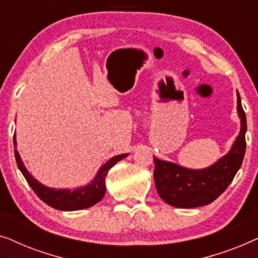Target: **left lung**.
<instances>
[{
  "instance_id": "8db88e82",
  "label": "left lung",
  "mask_w": 258,
  "mask_h": 258,
  "mask_svg": "<svg viewBox=\"0 0 258 258\" xmlns=\"http://www.w3.org/2000/svg\"><path fill=\"white\" fill-rule=\"evenodd\" d=\"M241 132L229 153L202 170H190L154 157V179L161 199L177 208H197L214 202L234 179L245 154L246 117L237 93Z\"/></svg>"
}]
</instances>
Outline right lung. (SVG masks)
<instances>
[{"instance_id": "right-lung-1", "label": "right lung", "mask_w": 258, "mask_h": 258, "mask_svg": "<svg viewBox=\"0 0 258 258\" xmlns=\"http://www.w3.org/2000/svg\"><path fill=\"white\" fill-rule=\"evenodd\" d=\"M14 146L16 147V139L14 136ZM15 153V160L17 163V167L22 172L24 178L27 179L28 184L31 186V189L34 190L35 194L43 201L44 203H47L49 207L55 208L58 210H64V211H72V210H80L84 209V208H89L94 204L103 199L105 194V177H107L108 171L117 163L118 161L123 160V158L128 156V154H122L117 155L110 158L107 163L103 164L101 167L100 170L95 176L94 181L83 188H79L75 190H69V189H52L48 188L41 184L40 182L36 181L33 176H31L26 167L23 165V162L21 161L20 155L17 153V150H14Z\"/></svg>"}]
</instances>
